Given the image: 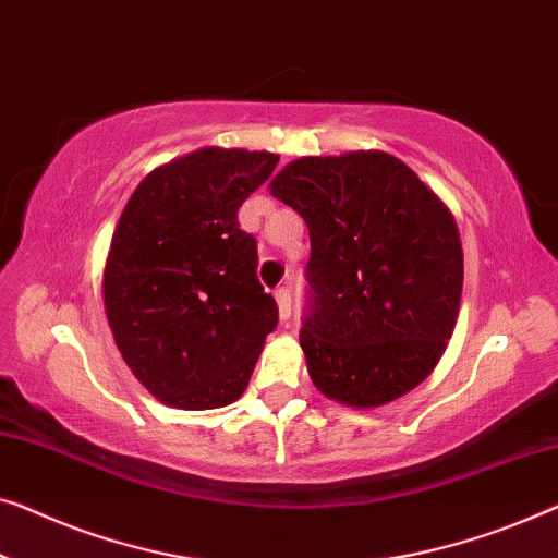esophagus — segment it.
<instances>
[{"mask_svg":"<svg viewBox=\"0 0 558 558\" xmlns=\"http://www.w3.org/2000/svg\"><path fill=\"white\" fill-rule=\"evenodd\" d=\"M274 299H277L279 306V319H289V314H292V294H289V289L279 287L277 292H274Z\"/></svg>","mask_w":558,"mask_h":558,"instance_id":"obj_1","label":"esophagus"}]
</instances>
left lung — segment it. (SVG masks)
<instances>
[{
  "label": "left lung",
  "mask_w": 558,
  "mask_h": 558,
  "mask_svg": "<svg viewBox=\"0 0 558 558\" xmlns=\"http://www.w3.org/2000/svg\"><path fill=\"white\" fill-rule=\"evenodd\" d=\"M269 191L310 229L299 344L314 387L360 410L413 390L446 352L460 310L463 246L450 208L383 150L296 158Z\"/></svg>",
  "instance_id": "8db88e82"
}]
</instances>
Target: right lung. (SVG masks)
I'll use <instances>...</instances> for the list:
<instances>
[{
  "mask_svg": "<svg viewBox=\"0 0 558 558\" xmlns=\"http://www.w3.org/2000/svg\"><path fill=\"white\" fill-rule=\"evenodd\" d=\"M277 153L201 148L158 166L120 214L102 271L105 317L135 379L181 410L241 398L279 310L256 279L239 206Z\"/></svg>",
  "mask_w": 558,
  "mask_h": 558,
  "instance_id": "add662e5",
  "label": "right lung"
}]
</instances>
